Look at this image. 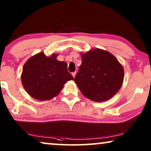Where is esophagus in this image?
I'll use <instances>...</instances> for the list:
<instances>
[{"label":"esophagus","instance_id":"34e87169","mask_svg":"<svg viewBox=\"0 0 151 151\" xmlns=\"http://www.w3.org/2000/svg\"><path fill=\"white\" fill-rule=\"evenodd\" d=\"M76 72H73V73H72V75H73V77H74V78L75 77V76H76Z\"/></svg>","mask_w":151,"mask_h":151}]
</instances>
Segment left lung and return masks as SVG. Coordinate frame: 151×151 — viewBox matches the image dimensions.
Segmentation results:
<instances>
[{"mask_svg":"<svg viewBox=\"0 0 151 151\" xmlns=\"http://www.w3.org/2000/svg\"><path fill=\"white\" fill-rule=\"evenodd\" d=\"M81 56L82 63L75 82L83 96L96 102L113 97L124 79V69L118 59L99 48L81 53Z\"/></svg>","mask_w":151,"mask_h":151,"instance_id":"1","label":"left lung"}]
</instances>
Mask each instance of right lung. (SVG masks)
I'll return each mask as SVG.
<instances>
[{"label":"right lung","mask_w":151,"mask_h":151,"mask_svg":"<svg viewBox=\"0 0 151 151\" xmlns=\"http://www.w3.org/2000/svg\"><path fill=\"white\" fill-rule=\"evenodd\" d=\"M57 54L47 57L40 52L23 66L21 80L26 92L34 99L47 101L57 96L64 85L74 78L68 72L67 63L57 59Z\"/></svg>","instance_id":"1"}]
</instances>
